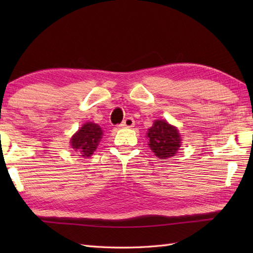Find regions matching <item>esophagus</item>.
<instances>
[{
    "label": "esophagus",
    "mask_w": 253,
    "mask_h": 253,
    "mask_svg": "<svg viewBox=\"0 0 253 253\" xmlns=\"http://www.w3.org/2000/svg\"><path fill=\"white\" fill-rule=\"evenodd\" d=\"M135 126V121L132 117H127L124 120V122L121 124L122 128H131Z\"/></svg>",
    "instance_id": "1"
}]
</instances>
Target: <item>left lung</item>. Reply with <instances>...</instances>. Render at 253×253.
Listing matches in <instances>:
<instances>
[{
  "mask_svg": "<svg viewBox=\"0 0 253 253\" xmlns=\"http://www.w3.org/2000/svg\"><path fill=\"white\" fill-rule=\"evenodd\" d=\"M147 135L150 148L162 160L173 157L180 147L178 130L165 121H155Z\"/></svg>",
  "mask_w": 253,
  "mask_h": 253,
  "instance_id": "8db88e82",
  "label": "left lung"
}]
</instances>
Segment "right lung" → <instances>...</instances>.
Returning <instances> with one entry per match:
<instances>
[{
  "label": "right lung",
  "instance_id": "obj_1",
  "mask_svg": "<svg viewBox=\"0 0 253 253\" xmlns=\"http://www.w3.org/2000/svg\"><path fill=\"white\" fill-rule=\"evenodd\" d=\"M103 132L101 127L93 123H85L75 133L71 140L72 148L82 157H90L95 151Z\"/></svg>",
  "mask_w": 253,
  "mask_h": 253
}]
</instances>
